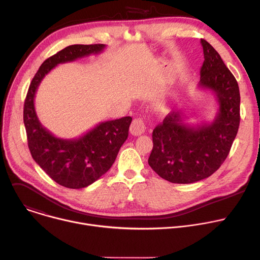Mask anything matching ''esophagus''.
Returning <instances> with one entry per match:
<instances>
[{
    "label": "esophagus",
    "mask_w": 260,
    "mask_h": 260,
    "mask_svg": "<svg viewBox=\"0 0 260 260\" xmlns=\"http://www.w3.org/2000/svg\"><path fill=\"white\" fill-rule=\"evenodd\" d=\"M131 134L134 136H140L145 133L146 131V124L145 121L142 119V118H137L135 119L129 127Z\"/></svg>",
    "instance_id": "obj_1"
}]
</instances>
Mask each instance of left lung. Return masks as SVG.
<instances>
[{"instance_id": "left-lung-1", "label": "left lung", "mask_w": 260, "mask_h": 260, "mask_svg": "<svg viewBox=\"0 0 260 260\" xmlns=\"http://www.w3.org/2000/svg\"><path fill=\"white\" fill-rule=\"evenodd\" d=\"M204 61L198 88L215 94L218 113L209 123L191 125L173 111L152 132L149 166L173 183H193L214 174L226 159L240 126L239 84L219 53L201 39Z\"/></svg>"}]
</instances>
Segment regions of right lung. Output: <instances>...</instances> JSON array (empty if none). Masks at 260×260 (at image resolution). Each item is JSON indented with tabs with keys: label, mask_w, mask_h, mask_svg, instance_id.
Segmentation results:
<instances>
[{
	"label": "right lung",
	"mask_w": 260,
	"mask_h": 260,
	"mask_svg": "<svg viewBox=\"0 0 260 260\" xmlns=\"http://www.w3.org/2000/svg\"><path fill=\"white\" fill-rule=\"evenodd\" d=\"M105 44L69 45L46 59L34 76L23 106L28 146L40 168L57 183L69 188H82L101 178L114 164L126 141L132 117L99 123L77 139H60L40 123L34 106L39 84L58 64L73 62L104 51Z\"/></svg>",
	"instance_id": "right-lung-1"
}]
</instances>
